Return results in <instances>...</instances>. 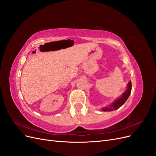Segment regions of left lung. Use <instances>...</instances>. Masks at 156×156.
<instances>
[{"mask_svg":"<svg viewBox=\"0 0 156 156\" xmlns=\"http://www.w3.org/2000/svg\"><path fill=\"white\" fill-rule=\"evenodd\" d=\"M131 81H129V83H127V90L124 92V94H122L119 98H118L116 100L113 102L110 106L103 107L102 108V110L103 111H112L118 109V108H120L122 105H123L124 103L126 101V100L128 99L130 95L131 92Z\"/></svg>","mask_w":156,"mask_h":156,"instance_id":"8db88e82","label":"left lung"}]
</instances>
